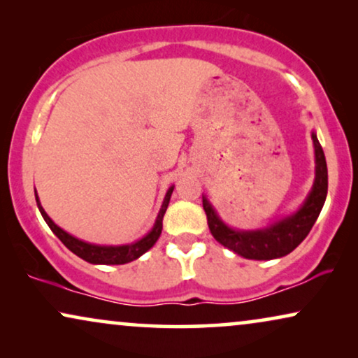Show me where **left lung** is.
<instances>
[{
	"instance_id": "obj_1",
	"label": "left lung",
	"mask_w": 358,
	"mask_h": 358,
	"mask_svg": "<svg viewBox=\"0 0 358 358\" xmlns=\"http://www.w3.org/2000/svg\"><path fill=\"white\" fill-rule=\"evenodd\" d=\"M313 145H315L316 159V176L313 182L311 192L308 194L305 203L288 217L277 220L271 227L262 229H251V231H239L229 228L222 222L218 213L215 212L208 199L202 195L203 210L207 213V223L210 233L224 248L231 249L233 252L254 261H271V259L283 257L290 254L303 239L311 231L313 224L320 217L322 205L327 195V166L324 151L315 131L311 134Z\"/></svg>"
}]
</instances>
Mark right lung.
<instances>
[{
    "label": "right lung",
    "mask_w": 358,
    "mask_h": 358,
    "mask_svg": "<svg viewBox=\"0 0 358 358\" xmlns=\"http://www.w3.org/2000/svg\"><path fill=\"white\" fill-rule=\"evenodd\" d=\"M173 190H174V185L173 187H169L168 192H166V197L163 200V205H161L158 218H156L155 227L151 228V231L146 234V236L138 239V241H135L131 244H124V246H99V244H91V243L81 241V239L71 236L70 233L63 231L60 227H57V224L52 222V218L48 217V215L45 213V210L42 208L41 202H38L37 192H36V200H37V207H38V210H41L45 223L50 227L52 231L57 234V238L60 239V241L65 244V246L70 249L71 252H75L78 257L85 259L86 262H91V264L119 266V264L131 262V261H135V259H138L140 256H143V254L148 251V249L153 248L155 243L158 241L161 229H163V217L166 213V208H168V205H169V199H171V194H173Z\"/></svg>",
    "instance_id": "add662e5"
}]
</instances>
